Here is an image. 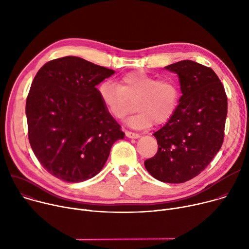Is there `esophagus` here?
I'll list each match as a JSON object with an SVG mask.
<instances>
[{"instance_id": "34e87169", "label": "esophagus", "mask_w": 249, "mask_h": 249, "mask_svg": "<svg viewBox=\"0 0 249 249\" xmlns=\"http://www.w3.org/2000/svg\"><path fill=\"white\" fill-rule=\"evenodd\" d=\"M125 136L129 139H139L141 138V135L140 133H137V132H131V131H125Z\"/></svg>"}]
</instances>
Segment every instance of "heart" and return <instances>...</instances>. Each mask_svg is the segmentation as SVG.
<instances>
[{"label": "heart", "instance_id": "b5f03b06", "mask_svg": "<svg viewBox=\"0 0 249 249\" xmlns=\"http://www.w3.org/2000/svg\"><path fill=\"white\" fill-rule=\"evenodd\" d=\"M100 99L107 112L118 120L124 119L135 109L140 111L128 120V124L138 128H146L166 123L179 102L178 86L170 80H159L143 71L124 74L118 85L110 81L99 87Z\"/></svg>", "mask_w": 249, "mask_h": 249}]
</instances>
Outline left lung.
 Segmentation results:
<instances>
[{
	"mask_svg": "<svg viewBox=\"0 0 249 249\" xmlns=\"http://www.w3.org/2000/svg\"><path fill=\"white\" fill-rule=\"evenodd\" d=\"M164 69L178 75L182 95L174 116L154 133L159 149L144 166L160 181L181 183L198 176L219 151L227 98L210 68L184 60Z\"/></svg>",
	"mask_w": 249,
	"mask_h": 249,
	"instance_id": "1",
	"label": "left lung"
}]
</instances>
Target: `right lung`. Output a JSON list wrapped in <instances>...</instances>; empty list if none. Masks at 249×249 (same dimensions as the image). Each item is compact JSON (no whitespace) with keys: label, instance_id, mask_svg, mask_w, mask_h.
<instances>
[{"label":"right lung","instance_id":"1","mask_svg":"<svg viewBox=\"0 0 249 249\" xmlns=\"http://www.w3.org/2000/svg\"><path fill=\"white\" fill-rule=\"evenodd\" d=\"M113 70L68 55L45 64L27 98L29 141L52 176L81 182L103 169L112 144L124 133L95 88Z\"/></svg>","mask_w":249,"mask_h":249}]
</instances>
